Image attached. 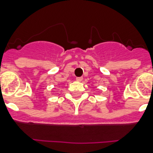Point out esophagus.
Here are the masks:
<instances>
[{
	"label": "esophagus",
	"instance_id": "34e87169",
	"mask_svg": "<svg viewBox=\"0 0 153 153\" xmlns=\"http://www.w3.org/2000/svg\"><path fill=\"white\" fill-rule=\"evenodd\" d=\"M76 80L78 82H81L82 80V77H77Z\"/></svg>",
	"mask_w": 153,
	"mask_h": 153
}]
</instances>
